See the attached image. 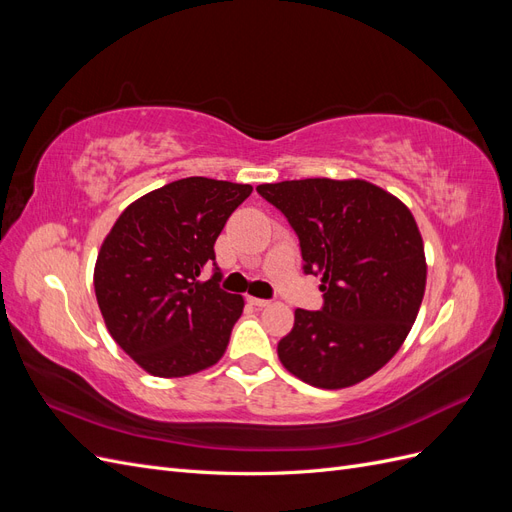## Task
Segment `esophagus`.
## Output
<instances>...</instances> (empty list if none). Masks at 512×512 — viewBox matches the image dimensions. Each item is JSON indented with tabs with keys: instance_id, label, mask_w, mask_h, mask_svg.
<instances>
[{
	"instance_id": "1",
	"label": "esophagus",
	"mask_w": 512,
	"mask_h": 512,
	"mask_svg": "<svg viewBox=\"0 0 512 512\" xmlns=\"http://www.w3.org/2000/svg\"><path fill=\"white\" fill-rule=\"evenodd\" d=\"M247 301H250L254 307H267V305H269V301H267V299H256V297H250Z\"/></svg>"
}]
</instances>
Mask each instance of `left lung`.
<instances>
[{"label":"left lung","instance_id":"8db88e82","mask_svg":"<svg viewBox=\"0 0 512 512\" xmlns=\"http://www.w3.org/2000/svg\"><path fill=\"white\" fill-rule=\"evenodd\" d=\"M256 192L299 237L303 273L322 275V307L297 309L282 365L318 389H344L391 361L425 292L421 232L408 207L367 181L294 179Z\"/></svg>","mask_w":512,"mask_h":512}]
</instances>
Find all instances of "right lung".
Wrapping results in <instances>:
<instances>
[{
	"label": "right lung",
	"instance_id": "1",
	"mask_svg": "<svg viewBox=\"0 0 512 512\" xmlns=\"http://www.w3.org/2000/svg\"><path fill=\"white\" fill-rule=\"evenodd\" d=\"M250 194L245 183L185 177L138 198L104 239L94 273L100 312L149 374L181 378L222 359L243 297L220 286L213 245Z\"/></svg>",
	"mask_w": 512,
	"mask_h": 512
}]
</instances>
